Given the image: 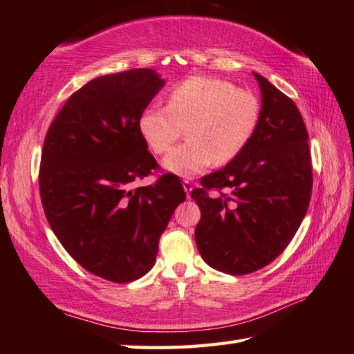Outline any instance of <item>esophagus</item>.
<instances>
[{"label": "esophagus", "mask_w": 354, "mask_h": 354, "mask_svg": "<svg viewBox=\"0 0 354 354\" xmlns=\"http://www.w3.org/2000/svg\"><path fill=\"white\" fill-rule=\"evenodd\" d=\"M183 187H184V190H185L187 198H190V193H192V190H193V184L189 181V179H184V181H183Z\"/></svg>", "instance_id": "1"}]
</instances>
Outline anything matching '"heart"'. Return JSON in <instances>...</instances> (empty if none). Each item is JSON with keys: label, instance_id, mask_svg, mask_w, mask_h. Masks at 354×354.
<instances>
[{"label": "heart", "instance_id": "b5f03b06", "mask_svg": "<svg viewBox=\"0 0 354 354\" xmlns=\"http://www.w3.org/2000/svg\"><path fill=\"white\" fill-rule=\"evenodd\" d=\"M257 97L228 80L194 76L171 89L167 106H149L140 115V132L155 153L169 152L187 127V142L164 158L173 175L194 176L242 152L259 122Z\"/></svg>", "mask_w": 354, "mask_h": 354}]
</instances>
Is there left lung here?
<instances>
[{
    "instance_id": "8db88e82",
    "label": "left lung",
    "mask_w": 354,
    "mask_h": 354,
    "mask_svg": "<svg viewBox=\"0 0 354 354\" xmlns=\"http://www.w3.org/2000/svg\"><path fill=\"white\" fill-rule=\"evenodd\" d=\"M254 76L261 109L252 137L192 192L201 208L198 250L208 266L230 275L255 272L286 250L309 208L313 185L301 114L269 80Z\"/></svg>"
}]
</instances>
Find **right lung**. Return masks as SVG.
<instances>
[{
  "label": "right lung",
  "instance_id": "obj_1",
  "mask_svg": "<svg viewBox=\"0 0 354 354\" xmlns=\"http://www.w3.org/2000/svg\"><path fill=\"white\" fill-rule=\"evenodd\" d=\"M162 86L150 68L93 79L66 100L44 140L45 217L82 268L114 283L138 280L153 268L160 237L185 201L171 173L131 189L158 169L140 115Z\"/></svg>",
  "mask_w": 354,
  "mask_h": 354
}]
</instances>
